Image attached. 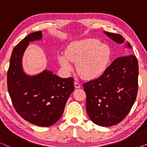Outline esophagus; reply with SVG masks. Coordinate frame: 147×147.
<instances>
[{"label":"esophagus","instance_id":"obj_1","mask_svg":"<svg viewBox=\"0 0 147 147\" xmlns=\"http://www.w3.org/2000/svg\"><path fill=\"white\" fill-rule=\"evenodd\" d=\"M74 86H75L76 88H80V87H81V85H80L78 82H74Z\"/></svg>","mask_w":147,"mask_h":147}]
</instances>
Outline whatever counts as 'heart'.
<instances>
[{"label": "heart", "mask_w": 147, "mask_h": 147, "mask_svg": "<svg viewBox=\"0 0 147 147\" xmlns=\"http://www.w3.org/2000/svg\"><path fill=\"white\" fill-rule=\"evenodd\" d=\"M111 58V51L105 43L95 39H85L71 42L65 53L58 55L60 65L69 73L74 69L73 63H77V69L87 79L102 76L107 69Z\"/></svg>", "instance_id": "1"}]
</instances>
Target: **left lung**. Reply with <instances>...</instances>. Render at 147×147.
<instances>
[{
	"label": "left lung",
	"instance_id": "obj_1",
	"mask_svg": "<svg viewBox=\"0 0 147 147\" xmlns=\"http://www.w3.org/2000/svg\"><path fill=\"white\" fill-rule=\"evenodd\" d=\"M104 33L116 43H124L120 34ZM125 47L130 49L131 45L127 42ZM138 76L137 59L128 55L116 59L101 76L84 84L90 120L100 126H112L121 122L135 102Z\"/></svg>",
	"mask_w": 147,
	"mask_h": 147
}]
</instances>
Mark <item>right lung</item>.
Segmentation results:
<instances>
[{
	"label": "right lung",
	"instance_id": "right-lung-1",
	"mask_svg": "<svg viewBox=\"0 0 147 147\" xmlns=\"http://www.w3.org/2000/svg\"><path fill=\"white\" fill-rule=\"evenodd\" d=\"M42 37V31L34 32L14 48L7 72V86L17 113L30 123L48 127L61 116L74 84L72 78H61L51 71L44 70L35 76L24 71L22 59L26 49L30 42Z\"/></svg>",
	"mask_w": 147,
	"mask_h": 147
}]
</instances>
